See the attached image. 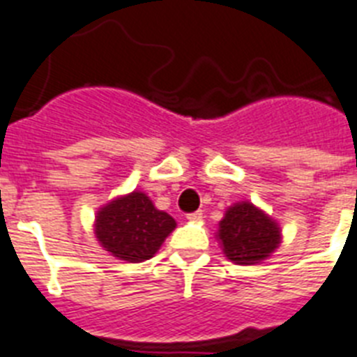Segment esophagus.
Returning <instances> with one entry per match:
<instances>
[{"label":"esophagus","instance_id":"obj_1","mask_svg":"<svg viewBox=\"0 0 357 357\" xmlns=\"http://www.w3.org/2000/svg\"><path fill=\"white\" fill-rule=\"evenodd\" d=\"M203 218V211H196L192 214H187L188 221H199Z\"/></svg>","mask_w":357,"mask_h":357}]
</instances>
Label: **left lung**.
<instances>
[{
    "label": "left lung",
    "mask_w": 357,
    "mask_h": 357,
    "mask_svg": "<svg viewBox=\"0 0 357 357\" xmlns=\"http://www.w3.org/2000/svg\"><path fill=\"white\" fill-rule=\"evenodd\" d=\"M218 239L225 256L238 265H254L271 256L281 243L280 225L252 203L229 206L220 221Z\"/></svg>",
    "instance_id": "left-lung-1"
}]
</instances>
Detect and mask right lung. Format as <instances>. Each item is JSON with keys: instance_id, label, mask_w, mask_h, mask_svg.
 <instances>
[{"instance_id": "1", "label": "right lung", "mask_w": 357, "mask_h": 357, "mask_svg": "<svg viewBox=\"0 0 357 357\" xmlns=\"http://www.w3.org/2000/svg\"><path fill=\"white\" fill-rule=\"evenodd\" d=\"M174 229L172 215L158 211L151 197L137 190L112 199L96 215V238L101 247L130 263L151 259Z\"/></svg>"}]
</instances>
